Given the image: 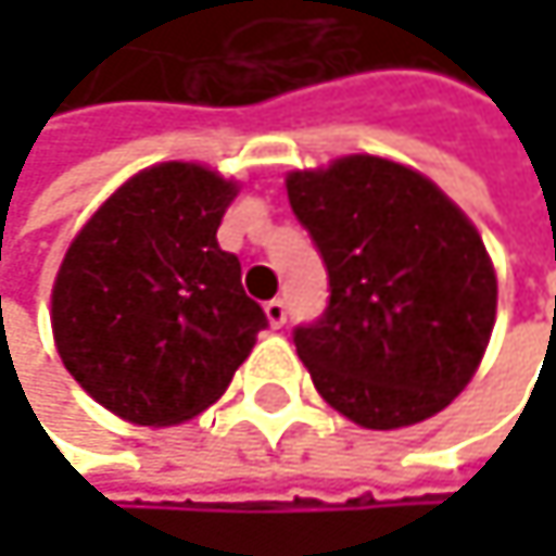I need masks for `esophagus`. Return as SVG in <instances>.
<instances>
[{
  "mask_svg": "<svg viewBox=\"0 0 556 556\" xmlns=\"http://www.w3.org/2000/svg\"><path fill=\"white\" fill-rule=\"evenodd\" d=\"M264 312H267V321H270L274 328H282V325H286V302H282V299H270V302L264 305Z\"/></svg>",
  "mask_w": 556,
  "mask_h": 556,
  "instance_id": "obj_1",
  "label": "esophagus"
}]
</instances>
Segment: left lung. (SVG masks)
Wrapping results in <instances>:
<instances>
[{"mask_svg":"<svg viewBox=\"0 0 556 556\" xmlns=\"http://www.w3.org/2000/svg\"><path fill=\"white\" fill-rule=\"evenodd\" d=\"M328 270V305L292 331L321 399L364 428L441 412L477 374L496 274L470 218L421 173L354 154L286 176Z\"/></svg>","mask_w":556,"mask_h":556,"instance_id":"left-lung-1","label":"left lung"}]
</instances>
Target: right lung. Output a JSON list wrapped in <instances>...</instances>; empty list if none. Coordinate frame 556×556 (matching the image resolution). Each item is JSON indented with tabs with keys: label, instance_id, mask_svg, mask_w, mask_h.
<instances>
[{
	"label": "right lung",
	"instance_id": "right-lung-1",
	"mask_svg": "<svg viewBox=\"0 0 556 556\" xmlns=\"http://www.w3.org/2000/svg\"><path fill=\"white\" fill-rule=\"evenodd\" d=\"M235 195L215 169L169 161L131 176L73 238L51 292L56 354L118 418L199 415L267 328L215 238Z\"/></svg>",
	"mask_w": 556,
	"mask_h": 556
}]
</instances>
